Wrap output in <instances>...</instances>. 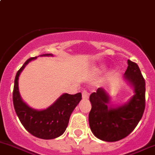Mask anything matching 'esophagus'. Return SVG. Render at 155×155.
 <instances>
[{
    "instance_id": "esophagus-1",
    "label": "esophagus",
    "mask_w": 155,
    "mask_h": 155,
    "mask_svg": "<svg viewBox=\"0 0 155 155\" xmlns=\"http://www.w3.org/2000/svg\"><path fill=\"white\" fill-rule=\"evenodd\" d=\"M89 92H87V91L86 90H84L82 92V97L84 99H88L89 98Z\"/></svg>"
}]
</instances>
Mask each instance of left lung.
Returning <instances> with one entry per match:
<instances>
[{"mask_svg":"<svg viewBox=\"0 0 155 155\" xmlns=\"http://www.w3.org/2000/svg\"><path fill=\"white\" fill-rule=\"evenodd\" d=\"M125 79L134 88L135 95L127 104L112 108L106 91L98 88L89 96L92 109L89 114V127L97 138L116 142L128 136L143 117L146 107V82L138 65L127 60Z\"/></svg>","mask_w":155,"mask_h":155,"instance_id":"left-lung-1","label":"left lung"}]
</instances>
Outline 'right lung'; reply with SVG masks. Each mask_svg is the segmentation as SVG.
<instances>
[{"label":"right lung","instance_id":"right-lung-1","mask_svg":"<svg viewBox=\"0 0 155 155\" xmlns=\"http://www.w3.org/2000/svg\"><path fill=\"white\" fill-rule=\"evenodd\" d=\"M41 56H52L51 54ZM30 57L17 71L14 83L12 101L14 108L21 123L33 135L44 140H51L61 136L66 130L70 116L81 100V92L74 95H62L53 104L46 110H36L28 107L21 98L18 92V77L26 65L36 59Z\"/></svg>","mask_w":155,"mask_h":155}]
</instances>
